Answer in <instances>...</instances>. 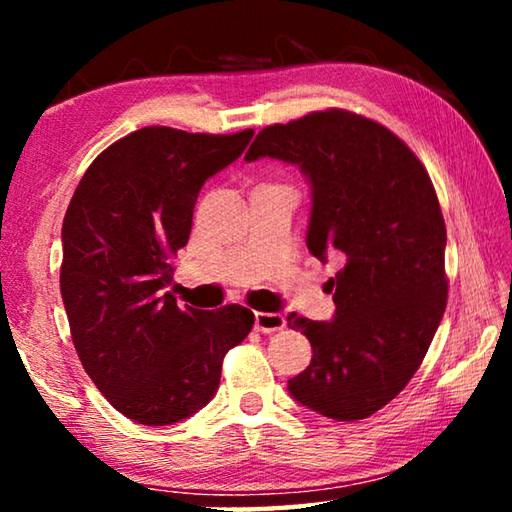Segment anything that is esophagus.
<instances>
[{
    "label": "esophagus",
    "mask_w": 512,
    "mask_h": 512,
    "mask_svg": "<svg viewBox=\"0 0 512 512\" xmlns=\"http://www.w3.org/2000/svg\"><path fill=\"white\" fill-rule=\"evenodd\" d=\"M284 325H287V320H284L282 314H268V311H257L255 314V329L262 334L280 332Z\"/></svg>",
    "instance_id": "esophagus-1"
}]
</instances>
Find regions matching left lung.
I'll return each mask as SVG.
<instances>
[{
  "mask_svg": "<svg viewBox=\"0 0 512 512\" xmlns=\"http://www.w3.org/2000/svg\"><path fill=\"white\" fill-rule=\"evenodd\" d=\"M298 164L311 185L309 253L343 268L334 318L289 314L314 357L289 379L293 400L325 418L363 420L409 384L447 305V230L436 189L400 137L348 110L259 131L246 160Z\"/></svg>",
  "mask_w": 512,
  "mask_h": 512,
  "instance_id": "obj_1",
  "label": "left lung"
}]
</instances>
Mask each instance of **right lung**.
<instances>
[{
    "label": "right lung",
    "mask_w": 512,
    "mask_h": 512,
    "mask_svg": "<svg viewBox=\"0 0 512 512\" xmlns=\"http://www.w3.org/2000/svg\"><path fill=\"white\" fill-rule=\"evenodd\" d=\"M250 137L140 128L97 155L69 201L60 293L74 348L103 397L140 424L203 409L223 357L253 329L246 307L180 309L167 291L198 192Z\"/></svg>",
    "instance_id": "obj_1"
}]
</instances>
